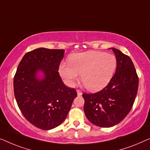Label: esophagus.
I'll return each mask as SVG.
<instances>
[{"label":"esophagus","instance_id":"1","mask_svg":"<svg viewBox=\"0 0 150 150\" xmlns=\"http://www.w3.org/2000/svg\"><path fill=\"white\" fill-rule=\"evenodd\" d=\"M77 93L78 96H81L82 95V92L81 91H80L79 90H77Z\"/></svg>","mask_w":150,"mask_h":150}]
</instances>
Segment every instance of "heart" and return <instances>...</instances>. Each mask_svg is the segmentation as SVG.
Wrapping results in <instances>:
<instances>
[{
    "mask_svg": "<svg viewBox=\"0 0 150 150\" xmlns=\"http://www.w3.org/2000/svg\"><path fill=\"white\" fill-rule=\"evenodd\" d=\"M69 63H61L59 73L69 86L81 74L86 89L96 92L104 88L112 79L117 67L115 56L98 51H88L71 55Z\"/></svg>",
    "mask_w": 150,
    "mask_h": 150,
    "instance_id": "heart-1",
    "label": "heart"
}]
</instances>
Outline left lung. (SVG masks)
<instances>
[{
  "mask_svg": "<svg viewBox=\"0 0 150 150\" xmlns=\"http://www.w3.org/2000/svg\"><path fill=\"white\" fill-rule=\"evenodd\" d=\"M116 71L106 87L94 94H83V110L94 125L109 128L119 124L132 109L137 94L139 78L131 59L115 48Z\"/></svg>",
  "mask_w": 150,
  "mask_h": 150,
  "instance_id": "8db88e82",
  "label": "left lung"
}]
</instances>
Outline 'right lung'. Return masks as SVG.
I'll return each instance as SVG.
<instances>
[{
	"mask_svg": "<svg viewBox=\"0 0 150 150\" xmlns=\"http://www.w3.org/2000/svg\"><path fill=\"white\" fill-rule=\"evenodd\" d=\"M64 50L38 48L24 55L13 79L14 95L22 114L42 130L58 126L77 97L58 72Z\"/></svg>",
	"mask_w": 150,
	"mask_h": 150,
	"instance_id": "1",
	"label": "right lung"
}]
</instances>
